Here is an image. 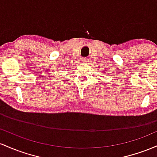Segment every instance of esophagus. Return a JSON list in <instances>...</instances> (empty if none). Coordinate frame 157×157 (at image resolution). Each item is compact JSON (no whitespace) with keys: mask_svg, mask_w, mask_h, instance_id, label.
I'll return each instance as SVG.
<instances>
[{"mask_svg":"<svg viewBox=\"0 0 157 157\" xmlns=\"http://www.w3.org/2000/svg\"><path fill=\"white\" fill-rule=\"evenodd\" d=\"M87 59H86V58H82V62H85V61H87Z\"/></svg>","mask_w":157,"mask_h":157,"instance_id":"1","label":"esophagus"}]
</instances>
